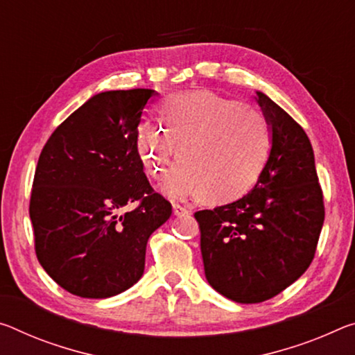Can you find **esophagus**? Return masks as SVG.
<instances>
[{
  "mask_svg": "<svg viewBox=\"0 0 355 355\" xmlns=\"http://www.w3.org/2000/svg\"><path fill=\"white\" fill-rule=\"evenodd\" d=\"M191 210L188 207H183L180 204H173V215L175 216H182V215H187V213H189Z\"/></svg>",
  "mask_w": 355,
  "mask_h": 355,
  "instance_id": "34e87169",
  "label": "esophagus"
}]
</instances>
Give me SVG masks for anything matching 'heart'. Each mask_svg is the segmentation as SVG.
<instances>
[{"instance_id": "heart-1", "label": "heart", "mask_w": 355, "mask_h": 355, "mask_svg": "<svg viewBox=\"0 0 355 355\" xmlns=\"http://www.w3.org/2000/svg\"><path fill=\"white\" fill-rule=\"evenodd\" d=\"M166 129L151 120L137 126L140 159L150 177L161 178L182 145V162L161 184L172 199L207 198L224 204L254 187L270 153L272 134L266 115L211 92H188L161 107Z\"/></svg>"}]
</instances>
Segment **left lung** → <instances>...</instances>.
<instances>
[{"instance_id":"1","label":"left lung","mask_w":355,"mask_h":355,"mask_svg":"<svg viewBox=\"0 0 355 355\" xmlns=\"http://www.w3.org/2000/svg\"><path fill=\"white\" fill-rule=\"evenodd\" d=\"M256 94L272 132L257 183L232 204L194 213L205 278L239 303L272 299L306 272L325 215L306 132L267 94Z\"/></svg>"}]
</instances>
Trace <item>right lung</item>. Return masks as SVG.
<instances>
[{
    "instance_id": "add662e5",
    "label": "right lung",
    "mask_w": 355,
    "mask_h": 355,
    "mask_svg": "<svg viewBox=\"0 0 355 355\" xmlns=\"http://www.w3.org/2000/svg\"><path fill=\"white\" fill-rule=\"evenodd\" d=\"M155 89L94 94L55 129L39 156L30 218L37 261L83 299L121 294L142 278L147 241L172 215L144 173L136 132ZM138 204L119 215L128 203Z\"/></svg>"
}]
</instances>
